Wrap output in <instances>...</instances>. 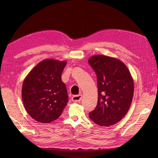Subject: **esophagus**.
<instances>
[{
  "instance_id": "obj_1",
  "label": "esophagus",
  "mask_w": 158,
  "mask_h": 158,
  "mask_svg": "<svg viewBox=\"0 0 158 158\" xmlns=\"http://www.w3.org/2000/svg\"><path fill=\"white\" fill-rule=\"evenodd\" d=\"M82 94H79L77 95H73L72 97V100L74 102H80L81 100H82Z\"/></svg>"
}]
</instances>
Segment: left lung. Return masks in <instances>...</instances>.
Masks as SVG:
<instances>
[{
    "label": "left lung",
    "instance_id": "8db88e82",
    "mask_svg": "<svg viewBox=\"0 0 158 158\" xmlns=\"http://www.w3.org/2000/svg\"><path fill=\"white\" fill-rule=\"evenodd\" d=\"M97 75L98 100L89 117L102 127L113 125L126 115L134 94V81L123 62L113 57L94 55L88 60Z\"/></svg>",
    "mask_w": 158,
    "mask_h": 158
}]
</instances>
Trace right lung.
Returning <instances> with one entry per match:
<instances>
[{
    "instance_id": "obj_1",
    "label": "right lung",
    "mask_w": 158,
    "mask_h": 158,
    "mask_svg": "<svg viewBox=\"0 0 158 158\" xmlns=\"http://www.w3.org/2000/svg\"><path fill=\"white\" fill-rule=\"evenodd\" d=\"M66 64L65 60L45 59L38 63L23 80V106L36 121L49 123L55 121L67 104V89L61 80Z\"/></svg>"
}]
</instances>
